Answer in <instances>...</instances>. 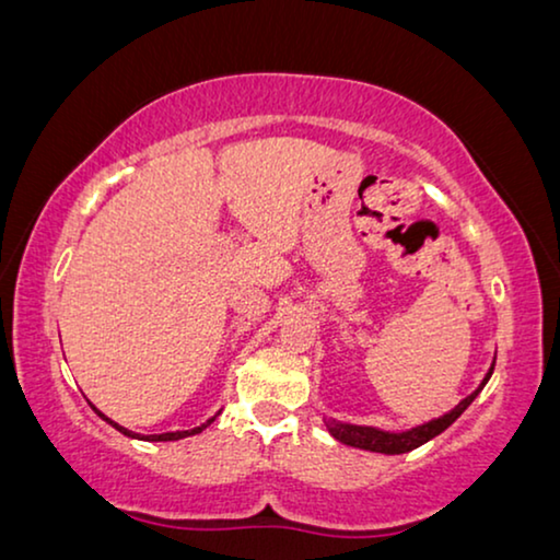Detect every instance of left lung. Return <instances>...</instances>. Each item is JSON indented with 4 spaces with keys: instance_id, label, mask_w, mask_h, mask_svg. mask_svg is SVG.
Listing matches in <instances>:
<instances>
[{
    "instance_id": "1",
    "label": "left lung",
    "mask_w": 560,
    "mask_h": 560,
    "mask_svg": "<svg viewBox=\"0 0 560 560\" xmlns=\"http://www.w3.org/2000/svg\"><path fill=\"white\" fill-rule=\"evenodd\" d=\"M490 374H493V366H490L486 380L480 382V387L475 389L472 395H467L463 402L455 407V410H450L447 415L438 417V420L417 424V428L407 430V432H385V430H377V428H362V424H347V422H337V420H324V424H327V430L331 432V435L337 438L339 442H345V445H352V447H360V450H372V453H385V455L410 453V450L420 447L428 440L440 435L442 430H447L450 424H453L457 417H460L467 410V407H470L472 399L480 395V389L486 387Z\"/></svg>"
}]
</instances>
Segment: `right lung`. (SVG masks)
Listing matches in <instances>:
<instances>
[{
	"mask_svg": "<svg viewBox=\"0 0 560 560\" xmlns=\"http://www.w3.org/2000/svg\"><path fill=\"white\" fill-rule=\"evenodd\" d=\"M93 410H95V407H93ZM100 417H103V420L105 422H110L113 424V428L115 430H120L122 432V435H128V438H138V440H148V442H161V440H180V438H188V435H198V432L200 430H206L208 428V424H211L213 420H215V417H219L221 412H215L213 417H211V420H206L203 424H198V428H190V430H178V432H163V435H136V432H130V430H125V428H120V424L118 422H113L110 420V417H105L103 412H100V410H95Z\"/></svg>",
	"mask_w": 560,
	"mask_h": 560,
	"instance_id": "right-lung-1",
	"label": "right lung"
}]
</instances>
